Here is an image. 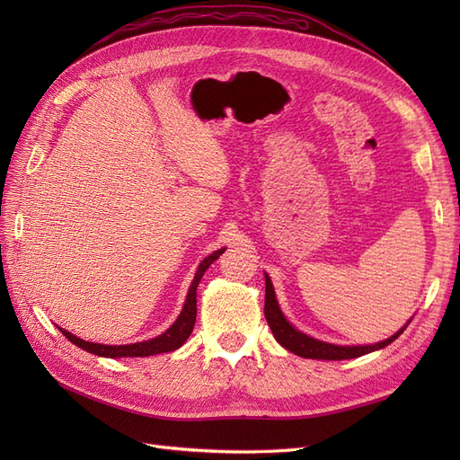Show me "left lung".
Segmentation results:
<instances>
[{"mask_svg": "<svg viewBox=\"0 0 460 460\" xmlns=\"http://www.w3.org/2000/svg\"><path fill=\"white\" fill-rule=\"evenodd\" d=\"M264 282H267V291H264V318H267V323L274 333L276 341L284 345L288 351L296 353L299 357L305 358H320V360H343V358H355L360 355H367L370 351L376 349H382V347L389 345L392 341H395L402 330L401 328L397 333H394L392 338H387L380 343H374V345H353V347H341V345H332V343H324V341H318L314 338L305 336L303 332L296 330L291 326L286 316L282 314L280 307H278V301H276V294H274V288L269 276H264Z\"/></svg>", "mask_w": 460, "mask_h": 460, "instance_id": "obj_1", "label": "left lung"}]
</instances>
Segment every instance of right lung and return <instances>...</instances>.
<instances>
[{
  "mask_svg": "<svg viewBox=\"0 0 460 460\" xmlns=\"http://www.w3.org/2000/svg\"><path fill=\"white\" fill-rule=\"evenodd\" d=\"M222 253H225V249H218V252H215L213 255H208L199 264V269L196 272V278H193V282L190 286V291H188V297H186L182 313H180V316L176 318V323L169 330H166L164 333H161L159 338H153V340L140 341V343H130V345H102V343H90V341L80 340V338L73 336V333H68L66 330H61V328L59 330L63 332V336L68 341L78 345L80 349H84V351L93 353V355H100V357H111V358H117V357H149V355H159V353L174 351L190 338V333L193 330V324H196V316H198L196 289H198V284L201 282L205 270L211 267V264Z\"/></svg>",
  "mask_w": 460,
  "mask_h": 460,
  "instance_id": "right-lung-1",
  "label": "right lung"
}]
</instances>
